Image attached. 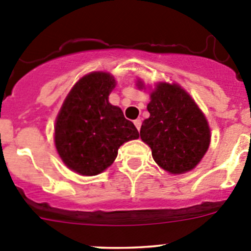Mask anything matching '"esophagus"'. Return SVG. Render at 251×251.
I'll use <instances>...</instances> for the list:
<instances>
[{"label":"esophagus","instance_id":"34e87169","mask_svg":"<svg viewBox=\"0 0 251 251\" xmlns=\"http://www.w3.org/2000/svg\"><path fill=\"white\" fill-rule=\"evenodd\" d=\"M133 124H135L136 128H137V130L140 131V128H141V125H142V121H141V119H136V120L133 121Z\"/></svg>","mask_w":251,"mask_h":251}]
</instances>
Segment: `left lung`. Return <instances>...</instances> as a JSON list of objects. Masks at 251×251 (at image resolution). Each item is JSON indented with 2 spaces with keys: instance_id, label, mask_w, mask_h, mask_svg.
<instances>
[{
  "instance_id": "1",
  "label": "left lung",
  "mask_w": 251,
  "mask_h": 251,
  "mask_svg": "<svg viewBox=\"0 0 251 251\" xmlns=\"http://www.w3.org/2000/svg\"><path fill=\"white\" fill-rule=\"evenodd\" d=\"M147 109L151 115L140 135L151 147L154 161L174 175L196 168L209 148L210 127L193 98L181 86L159 82Z\"/></svg>"
}]
</instances>
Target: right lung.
I'll return each mask as SVG.
<instances>
[{"label":"right lung","instance_id":"right-lung-1","mask_svg":"<svg viewBox=\"0 0 251 251\" xmlns=\"http://www.w3.org/2000/svg\"><path fill=\"white\" fill-rule=\"evenodd\" d=\"M109 73L95 72L74 85L55 119L54 143L63 163L83 176L109 168L121 144L140 137L123 110L109 103L115 87Z\"/></svg>","mask_w":251,"mask_h":251}]
</instances>
